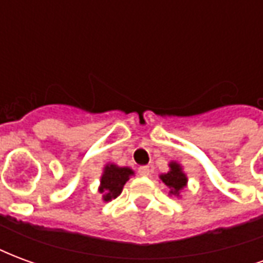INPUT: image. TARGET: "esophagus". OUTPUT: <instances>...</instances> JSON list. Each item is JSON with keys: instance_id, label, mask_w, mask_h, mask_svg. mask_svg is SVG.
I'll return each mask as SVG.
<instances>
[{"instance_id": "obj_1", "label": "esophagus", "mask_w": 263, "mask_h": 263, "mask_svg": "<svg viewBox=\"0 0 263 263\" xmlns=\"http://www.w3.org/2000/svg\"><path fill=\"white\" fill-rule=\"evenodd\" d=\"M138 173H139V176H149L151 175V169H149V166H141L138 169Z\"/></svg>"}]
</instances>
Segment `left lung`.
<instances>
[{
  "label": "left lung",
  "instance_id": "8db88e82",
  "mask_svg": "<svg viewBox=\"0 0 263 263\" xmlns=\"http://www.w3.org/2000/svg\"><path fill=\"white\" fill-rule=\"evenodd\" d=\"M160 179L166 186L171 187L172 194H179V192L186 186V182H187L184 173L177 163H171V172H167L166 175H162Z\"/></svg>",
  "mask_w": 263,
  "mask_h": 263
}]
</instances>
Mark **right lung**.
<instances>
[{"instance_id": "1", "label": "right lung", "mask_w": 263, "mask_h": 263, "mask_svg": "<svg viewBox=\"0 0 263 263\" xmlns=\"http://www.w3.org/2000/svg\"><path fill=\"white\" fill-rule=\"evenodd\" d=\"M134 172L129 167H118L115 165L105 166V171L101 177L100 192L104 193V200L109 201L111 198L120 196L122 187Z\"/></svg>"}]
</instances>
